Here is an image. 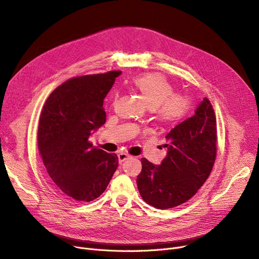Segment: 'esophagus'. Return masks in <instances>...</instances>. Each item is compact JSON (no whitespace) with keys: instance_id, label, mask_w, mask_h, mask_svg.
I'll list each match as a JSON object with an SVG mask.
<instances>
[{"instance_id":"obj_1","label":"esophagus","mask_w":259,"mask_h":259,"mask_svg":"<svg viewBox=\"0 0 259 259\" xmlns=\"http://www.w3.org/2000/svg\"><path fill=\"white\" fill-rule=\"evenodd\" d=\"M117 156H118V161H119V162L125 161V160H127V159L130 157V155H128L127 153H124V152L118 153Z\"/></svg>"}]
</instances>
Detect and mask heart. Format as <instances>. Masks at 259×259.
Instances as JSON below:
<instances>
[{"instance_id":"heart-1","label":"heart","mask_w":259,"mask_h":259,"mask_svg":"<svg viewBox=\"0 0 259 259\" xmlns=\"http://www.w3.org/2000/svg\"><path fill=\"white\" fill-rule=\"evenodd\" d=\"M132 89L137 91L160 124L170 125L183 119L190 108L185 94L174 93V86L159 73H146L134 77Z\"/></svg>"}]
</instances>
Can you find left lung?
<instances>
[{"mask_svg": "<svg viewBox=\"0 0 259 259\" xmlns=\"http://www.w3.org/2000/svg\"><path fill=\"white\" fill-rule=\"evenodd\" d=\"M166 157L159 166L142 158L137 184L144 201L166 210L178 207L198 191L212 171L217 152L213 106L205 98L195 114L166 135Z\"/></svg>", "mask_w": 259, "mask_h": 259, "instance_id": "obj_1", "label": "left lung"}]
</instances>
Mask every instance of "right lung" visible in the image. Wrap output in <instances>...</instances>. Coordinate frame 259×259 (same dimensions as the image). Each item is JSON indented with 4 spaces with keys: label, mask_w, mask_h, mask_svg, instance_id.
I'll return each instance as SVG.
<instances>
[{
    "label": "right lung",
    "mask_w": 259,
    "mask_h": 259,
    "mask_svg": "<svg viewBox=\"0 0 259 259\" xmlns=\"http://www.w3.org/2000/svg\"><path fill=\"white\" fill-rule=\"evenodd\" d=\"M121 71L74 76L54 89L40 112L39 156L56 191L89 202L106 190L117 169L116 154L95 148L91 131L106 122L104 99Z\"/></svg>",
    "instance_id": "right-lung-1"
}]
</instances>
